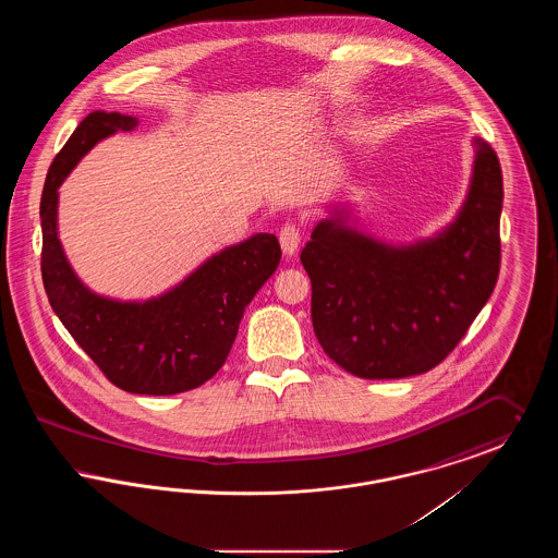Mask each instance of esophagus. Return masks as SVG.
<instances>
[{"instance_id":"obj_1","label":"esophagus","mask_w":558,"mask_h":558,"mask_svg":"<svg viewBox=\"0 0 558 558\" xmlns=\"http://www.w3.org/2000/svg\"><path fill=\"white\" fill-rule=\"evenodd\" d=\"M280 246H282V251H284V255L287 257H292L294 253H296V248H299V244H301V232H299V228L296 226H292V223H287L282 230H280Z\"/></svg>"}]
</instances>
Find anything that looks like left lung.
Returning <instances> with one entry per match:
<instances>
[{
	"label": "left lung",
	"instance_id": "obj_1",
	"mask_svg": "<svg viewBox=\"0 0 558 558\" xmlns=\"http://www.w3.org/2000/svg\"><path fill=\"white\" fill-rule=\"evenodd\" d=\"M473 146L466 201L437 236L393 246L349 228L337 213L301 251L319 345L353 376L403 378L435 368L494 292L502 169L485 140Z\"/></svg>",
	"mask_w": 558,
	"mask_h": 558
}]
</instances>
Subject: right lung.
<instances>
[{
    "label": "right lung",
    "mask_w": 558,
    "mask_h": 558,
    "mask_svg": "<svg viewBox=\"0 0 558 558\" xmlns=\"http://www.w3.org/2000/svg\"><path fill=\"white\" fill-rule=\"evenodd\" d=\"M137 119L89 112L56 155L41 194V278L56 316L108 380L140 396H175L207 383L239 335L244 307L280 264L274 234H255L213 255L157 299L123 303L89 291L58 239V187L100 140Z\"/></svg>",
    "instance_id": "obj_1"
}]
</instances>
